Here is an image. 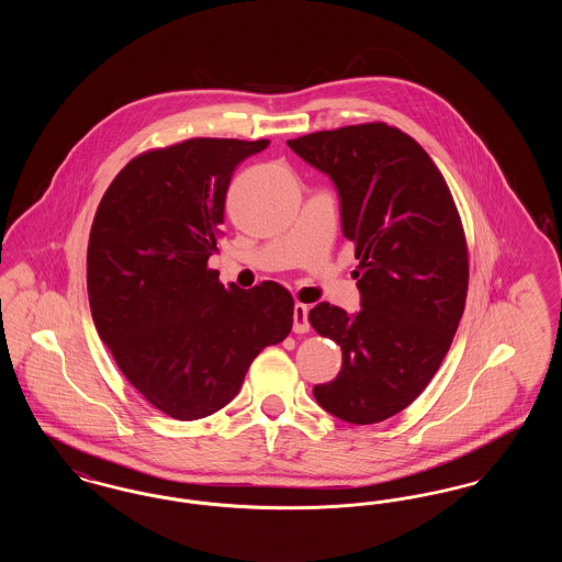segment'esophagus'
<instances>
[{"label":"esophagus","mask_w":562,"mask_h":562,"mask_svg":"<svg viewBox=\"0 0 562 562\" xmlns=\"http://www.w3.org/2000/svg\"><path fill=\"white\" fill-rule=\"evenodd\" d=\"M293 330L294 333H307L310 321H307V305L296 303L293 307Z\"/></svg>","instance_id":"1"}]
</instances>
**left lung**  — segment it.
Segmentation results:
<instances>
[{
    "label": "left lung",
    "instance_id": "obj_1",
    "mask_svg": "<svg viewBox=\"0 0 562 562\" xmlns=\"http://www.w3.org/2000/svg\"><path fill=\"white\" fill-rule=\"evenodd\" d=\"M339 195L356 244L360 312L318 303L310 322L341 346L339 374L314 398L341 422L379 424L415 401L451 348L468 294V250L451 191L428 154L385 124L289 140Z\"/></svg>",
    "mask_w": 562,
    "mask_h": 562
}]
</instances>
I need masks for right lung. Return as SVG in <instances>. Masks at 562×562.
Masks as SVG:
<instances>
[{
    "mask_svg": "<svg viewBox=\"0 0 562 562\" xmlns=\"http://www.w3.org/2000/svg\"><path fill=\"white\" fill-rule=\"evenodd\" d=\"M268 145L189 138L143 154L94 214L86 284L97 333L134 390L181 422L223 408L259 351L293 328L284 286H223L206 268L232 175Z\"/></svg>",
    "mask_w": 562,
    "mask_h": 562,
    "instance_id": "obj_1",
    "label": "right lung"
}]
</instances>
